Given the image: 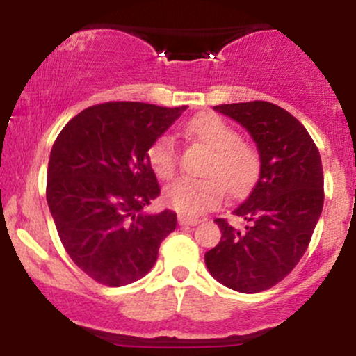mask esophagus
Instances as JSON below:
<instances>
[{"instance_id": "1", "label": "esophagus", "mask_w": 356, "mask_h": 356, "mask_svg": "<svg viewBox=\"0 0 356 356\" xmlns=\"http://www.w3.org/2000/svg\"><path fill=\"white\" fill-rule=\"evenodd\" d=\"M201 222V219L199 218H191V216H179V224L181 226H197V224Z\"/></svg>"}]
</instances>
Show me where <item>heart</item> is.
Masks as SVG:
<instances>
[{
  "label": "heart",
  "mask_w": 356,
  "mask_h": 356,
  "mask_svg": "<svg viewBox=\"0 0 356 356\" xmlns=\"http://www.w3.org/2000/svg\"><path fill=\"white\" fill-rule=\"evenodd\" d=\"M186 132L212 152L204 165V179H177L165 187L164 201L182 214L197 216L218 207L229 194H241L259 172V155L252 145L241 140L234 127L214 113H206L187 124ZM147 161L159 179H170L177 170L179 149L170 134H162L147 149Z\"/></svg>",
  "instance_id": "obj_1"
}]
</instances>
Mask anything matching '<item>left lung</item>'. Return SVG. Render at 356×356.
Returning <instances> with one entry per match:
<instances>
[{
	"label": "left lung",
	"mask_w": 356,
	"mask_h": 356,
	"mask_svg": "<svg viewBox=\"0 0 356 356\" xmlns=\"http://www.w3.org/2000/svg\"><path fill=\"white\" fill-rule=\"evenodd\" d=\"M214 110L251 134L261 169L232 211L243 227L216 219L222 236L204 259L220 284L259 293L284 280L308 249L325 201L321 157L303 124L275 104L254 100Z\"/></svg>",
	"instance_id": "1"
}]
</instances>
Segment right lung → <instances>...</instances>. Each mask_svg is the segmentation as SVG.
I'll use <instances>...</instances> for the list:
<instances>
[{"label": "right lung", "mask_w": 356, "mask_h": 356, "mask_svg": "<svg viewBox=\"0 0 356 356\" xmlns=\"http://www.w3.org/2000/svg\"><path fill=\"white\" fill-rule=\"evenodd\" d=\"M186 108L107 102L81 110L56 137L48 207L65 251L97 283L117 288L144 277L175 229V212L142 211L161 194L147 149Z\"/></svg>", "instance_id": "add662e5"}]
</instances>
